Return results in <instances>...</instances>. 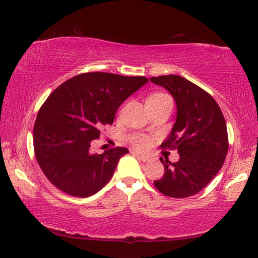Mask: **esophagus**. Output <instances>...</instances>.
<instances>
[{"label":"esophagus","instance_id":"1","mask_svg":"<svg viewBox=\"0 0 258 258\" xmlns=\"http://www.w3.org/2000/svg\"><path fill=\"white\" fill-rule=\"evenodd\" d=\"M133 154L135 155V156H137L139 160H142L143 162H148V161H151L152 160V156H150V155H144V154H139V153H137V152H133Z\"/></svg>","mask_w":258,"mask_h":258}]
</instances>
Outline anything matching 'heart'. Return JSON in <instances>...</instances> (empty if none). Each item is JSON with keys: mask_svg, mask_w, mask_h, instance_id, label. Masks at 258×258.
<instances>
[{"mask_svg": "<svg viewBox=\"0 0 258 258\" xmlns=\"http://www.w3.org/2000/svg\"><path fill=\"white\" fill-rule=\"evenodd\" d=\"M162 99H171V98L168 96V95L157 93V94L151 95V96L147 98V101H162ZM132 144L135 146V148H137L138 151H144V150H147V148L151 146L152 141L150 137L146 136V135H136V136L133 137Z\"/></svg>", "mask_w": 258, "mask_h": 258, "instance_id": "obj_1", "label": "heart"}]
</instances>
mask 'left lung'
<instances>
[{"mask_svg": "<svg viewBox=\"0 0 258 258\" xmlns=\"http://www.w3.org/2000/svg\"><path fill=\"white\" fill-rule=\"evenodd\" d=\"M155 85L172 95L177 119L164 150H177L175 163L161 157L164 175L154 186L165 196L186 198L200 192L219 172L227 156V123L219 104L204 89L177 75L152 77Z\"/></svg>", "mask_w": 258, "mask_h": 258, "instance_id": "1", "label": "left lung"}]
</instances>
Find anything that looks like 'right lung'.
Wrapping results in <instances>:
<instances>
[{"instance_id":"add662e5","label":"right lung","mask_w":258,"mask_h":258,"mask_svg":"<svg viewBox=\"0 0 258 258\" xmlns=\"http://www.w3.org/2000/svg\"><path fill=\"white\" fill-rule=\"evenodd\" d=\"M148 81L108 72H87L58 86L39 108L34 125V150L53 186L75 197H89L112 178L129 151L111 148L92 154L90 143L112 124L117 108Z\"/></svg>"}]
</instances>
